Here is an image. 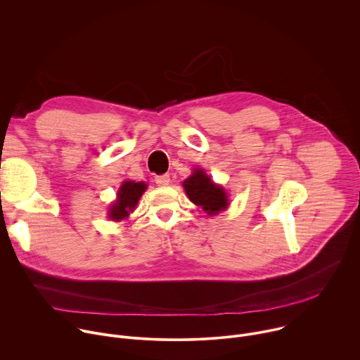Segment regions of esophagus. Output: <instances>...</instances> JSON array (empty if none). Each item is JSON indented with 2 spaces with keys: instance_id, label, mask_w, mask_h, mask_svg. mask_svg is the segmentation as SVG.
Here are the masks:
<instances>
[{
  "instance_id": "1",
  "label": "esophagus",
  "mask_w": 360,
  "mask_h": 360,
  "mask_svg": "<svg viewBox=\"0 0 360 360\" xmlns=\"http://www.w3.org/2000/svg\"><path fill=\"white\" fill-rule=\"evenodd\" d=\"M169 181H171V178H169V175H158V176H155V184L157 185H160V186H167V185H169Z\"/></svg>"
}]
</instances>
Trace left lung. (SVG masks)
<instances>
[{
	"mask_svg": "<svg viewBox=\"0 0 360 360\" xmlns=\"http://www.w3.org/2000/svg\"><path fill=\"white\" fill-rule=\"evenodd\" d=\"M182 186L191 202L211 217L228 208L229 199L225 189L217 185L200 168L193 169V174L182 182Z\"/></svg>",
	"mask_w": 360,
	"mask_h": 360,
	"instance_id": "left-lung-1",
	"label": "left lung"
}]
</instances>
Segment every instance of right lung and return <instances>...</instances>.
<instances>
[{
  "label": "right lung",
  "instance_id": "add662e5",
  "mask_svg": "<svg viewBox=\"0 0 360 360\" xmlns=\"http://www.w3.org/2000/svg\"><path fill=\"white\" fill-rule=\"evenodd\" d=\"M146 189L145 182H135V181H124L118 189L117 199L110 207L108 217L112 221H122L134 212L136 203L142 193Z\"/></svg>",
  "mask_w": 360,
  "mask_h": 360
}]
</instances>
